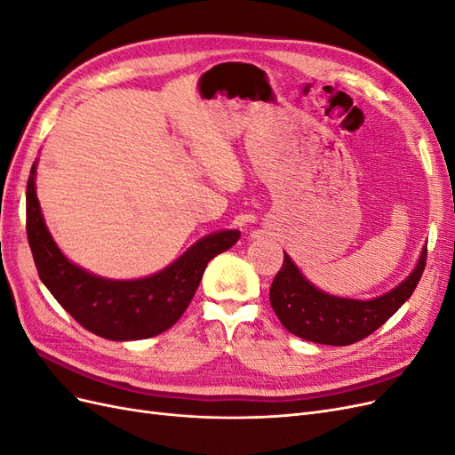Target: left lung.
<instances>
[{"label":"left lung","instance_id":"obj_1","mask_svg":"<svg viewBox=\"0 0 455 455\" xmlns=\"http://www.w3.org/2000/svg\"><path fill=\"white\" fill-rule=\"evenodd\" d=\"M427 259V246L416 267L393 291L371 299L339 298L319 291L284 252L281 271L269 288L275 315L288 332L324 346H351L370 336L414 294Z\"/></svg>","mask_w":455,"mask_h":455}]
</instances>
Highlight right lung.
<instances>
[{
	"instance_id": "obj_1",
	"label": "right lung",
	"mask_w": 455,
	"mask_h": 455,
	"mask_svg": "<svg viewBox=\"0 0 455 455\" xmlns=\"http://www.w3.org/2000/svg\"><path fill=\"white\" fill-rule=\"evenodd\" d=\"M34 161L26 186V233L39 279L54 299L89 332L112 339H146L169 330L194 298L204 267L241 237L239 229L211 233L142 279H106L68 259L49 233L36 194Z\"/></svg>"
}]
</instances>
